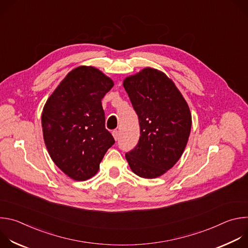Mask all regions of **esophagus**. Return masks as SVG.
I'll return each instance as SVG.
<instances>
[{
    "mask_svg": "<svg viewBox=\"0 0 248 248\" xmlns=\"http://www.w3.org/2000/svg\"><path fill=\"white\" fill-rule=\"evenodd\" d=\"M113 136H114V138H115L116 140H118V138H119V131H118L117 129L113 131Z\"/></svg>",
    "mask_w": 248,
    "mask_h": 248,
    "instance_id": "1",
    "label": "esophagus"
}]
</instances>
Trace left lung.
Returning <instances> with one entry per match:
<instances>
[{"label":"left lung","mask_w":248,"mask_h":248,"mask_svg":"<svg viewBox=\"0 0 248 248\" xmlns=\"http://www.w3.org/2000/svg\"><path fill=\"white\" fill-rule=\"evenodd\" d=\"M139 120L137 145L125 154L131 170L155 179L182 157L191 129L189 107L171 79L158 69L146 67L124 80Z\"/></svg>","instance_id":"left-lung-1"}]
</instances>
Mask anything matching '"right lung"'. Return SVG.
<instances>
[{
  "instance_id": "obj_1",
  "label": "right lung",
  "mask_w": 248,
  "mask_h": 248,
  "mask_svg": "<svg viewBox=\"0 0 248 248\" xmlns=\"http://www.w3.org/2000/svg\"><path fill=\"white\" fill-rule=\"evenodd\" d=\"M113 80L93 66L68 73L47 100L42 112L43 137L53 162L70 179L86 181L99 170L115 143L105 128L102 99Z\"/></svg>"
}]
</instances>
